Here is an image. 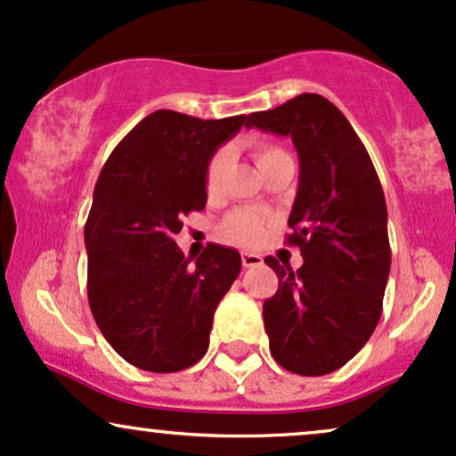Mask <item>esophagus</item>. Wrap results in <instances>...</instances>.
<instances>
[{"mask_svg": "<svg viewBox=\"0 0 456 456\" xmlns=\"http://www.w3.org/2000/svg\"><path fill=\"white\" fill-rule=\"evenodd\" d=\"M240 260H243L245 269H254V266L262 265V256L254 254V251H243V254H240Z\"/></svg>", "mask_w": 456, "mask_h": 456, "instance_id": "34e87169", "label": "esophagus"}]
</instances>
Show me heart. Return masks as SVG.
Returning <instances> with one entry per match:
<instances>
[{
    "label": "heart",
    "instance_id": "1",
    "mask_svg": "<svg viewBox=\"0 0 456 456\" xmlns=\"http://www.w3.org/2000/svg\"><path fill=\"white\" fill-rule=\"evenodd\" d=\"M288 155L281 147L269 142H256L254 144V158L258 162L260 168H265L266 164L273 159L283 158ZM226 151H216L208 158L205 166V190L208 196H216L222 190L224 173H226ZM265 224L266 217L258 211H251V208H239L226 216L222 224H219V234L222 239H226L228 243L234 245H256L265 234Z\"/></svg>",
    "mask_w": 456,
    "mask_h": 456
}]
</instances>
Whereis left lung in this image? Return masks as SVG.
<instances>
[{
  "mask_svg": "<svg viewBox=\"0 0 456 456\" xmlns=\"http://www.w3.org/2000/svg\"><path fill=\"white\" fill-rule=\"evenodd\" d=\"M248 126L290 136L301 162L286 243L301 249L303 266L265 258L280 277L262 305L271 354L298 376H326L358 354L382 315L390 273L382 183L354 127L322 95L251 112Z\"/></svg>",
  "mask_w": 456,
  "mask_h": 456,
  "instance_id": "1",
  "label": "left lung"
}]
</instances>
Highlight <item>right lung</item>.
<instances>
[{
    "mask_svg": "<svg viewBox=\"0 0 456 456\" xmlns=\"http://www.w3.org/2000/svg\"><path fill=\"white\" fill-rule=\"evenodd\" d=\"M248 117L155 110L112 149L94 190L85 248L95 324L121 358L173 373L205 356L213 314L240 273L237 249L208 243L191 265L181 217L207 205L205 166Z\"/></svg>",
    "mask_w": 456,
    "mask_h": 456,
    "instance_id": "add662e5",
    "label": "right lung"
}]
</instances>
